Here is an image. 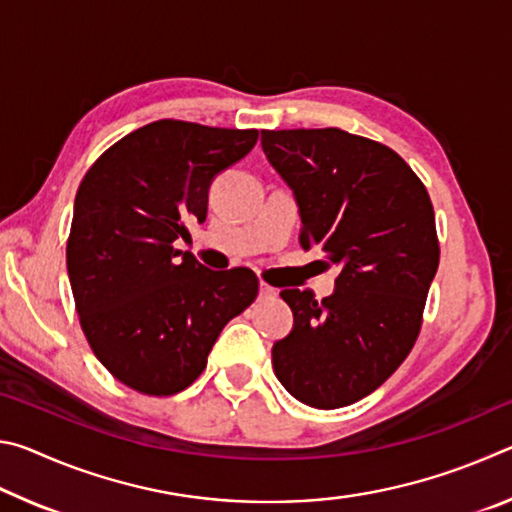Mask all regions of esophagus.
<instances>
[{
	"label": "esophagus",
	"instance_id": "obj_1",
	"mask_svg": "<svg viewBox=\"0 0 512 512\" xmlns=\"http://www.w3.org/2000/svg\"><path fill=\"white\" fill-rule=\"evenodd\" d=\"M275 296H277V291L273 287H268V284H259V298L273 300Z\"/></svg>",
	"mask_w": 512,
	"mask_h": 512
}]
</instances>
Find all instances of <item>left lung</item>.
<instances>
[{
  "label": "left lung",
  "instance_id": "obj_1",
  "mask_svg": "<svg viewBox=\"0 0 512 512\" xmlns=\"http://www.w3.org/2000/svg\"><path fill=\"white\" fill-rule=\"evenodd\" d=\"M262 149L296 196L300 246L339 268L332 296L284 289L289 336L273 345L282 386L314 409H341L400 368L420 334L438 271L436 216L400 155L341 128L264 131Z\"/></svg>",
  "mask_w": 512,
  "mask_h": 512
}]
</instances>
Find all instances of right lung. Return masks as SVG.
Listing matches in <instances>:
<instances>
[{
  "label": "right lung",
  "mask_w": 512,
  "mask_h": 512,
  "mask_svg": "<svg viewBox=\"0 0 512 512\" xmlns=\"http://www.w3.org/2000/svg\"><path fill=\"white\" fill-rule=\"evenodd\" d=\"M255 128L160 119L121 137L85 173L67 273L92 352L121 384L173 395L198 379L228 320L257 298L250 268L210 271L173 246L205 221L216 173L257 144Z\"/></svg>",
  "instance_id": "right-lung-1"
}]
</instances>
